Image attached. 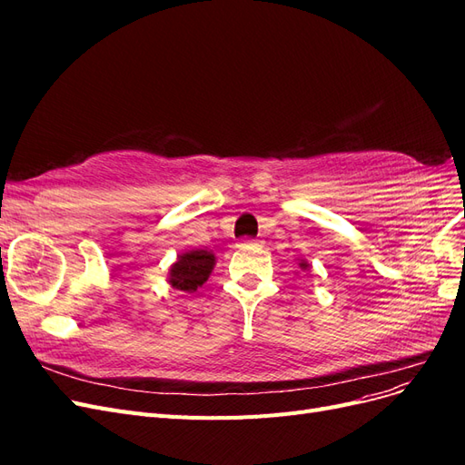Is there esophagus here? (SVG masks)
Returning a JSON list of instances; mask_svg holds the SVG:
<instances>
[{
  "instance_id": "obj_1",
  "label": "esophagus",
  "mask_w": 465,
  "mask_h": 465,
  "mask_svg": "<svg viewBox=\"0 0 465 465\" xmlns=\"http://www.w3.org/2000/svg\"><path fill=\"white\" fill-rule=\"evenodd\" d=\"M244 246H262V242L260 241H252V238H250V241H244Z\"/></svg>"
}]
</instances>
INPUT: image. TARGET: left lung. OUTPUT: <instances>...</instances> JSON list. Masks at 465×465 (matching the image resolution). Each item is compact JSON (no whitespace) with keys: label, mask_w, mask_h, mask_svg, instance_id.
Segmentation results:
<instances>
[{"label":"left lung","mask_w":465,"mask_h":465,"mask_svg":"<svg viewBox=\"0 0 465 465\" xmlns=\"http://www.w3.org/2000/svg\"><path fill=\"white\" fill-rule=\"evenodd\" d=\"M301 267H302V270H306V262H301Z\"/></svg>","instance_id":"1"}]
</instances>
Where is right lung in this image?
Instances as JSON below:
<instances>
[{
    "label": "right lung",
    "mask_w": 465,
    "mask_h": 465,
    "mask_svg": "<svg viewBox=\"0 0 465 465\" xmlns=\"http://www.w3.org/2000/svg\"><path fill=\"white\" fill-rule=\"evenodd\" d=\"M215 265V256L207 250H192L186 254L178 256V262L171 267V277H168V283H171L178 291L193 292L202 287L211 270Z\"/></svg>",
    "instance_id": "1"
}]
</instances>
